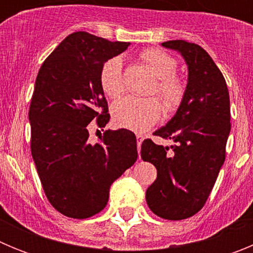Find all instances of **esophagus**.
Wrapping results in <instances>:
<instances>
[{
    "label": "esophagus",
    "instance_id": "esophagus-1",
    "mask_svg": "<svg viewBox=\"0 0 253 253\" xmlns=\"http://www.w3.org/2000/svg\"><path fill=\"white\" fill-rule=\"evenodd\" d=\"M137 139H138V143H137L138 151L140 152V146H142V142H143V135H142V134H137Z\"/></svg>",
    "mask_w": 253,
    "mask_h": 253
}]
</instances>
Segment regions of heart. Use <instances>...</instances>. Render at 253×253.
Instances as JSON below:
<instances>
[{
	"label": "heart",
	"instance_id": "b5f03b06",
	"mask_svg": "<svg viewBox=\"0 0 253 253\" xmlns=\"http://www.w3.org/2000/svg\"><path fill=\"white\" fill-rule=\"evenodd\" d=\"M143 62L158 78L154 91L169 110H173L184 97L185 86L175 76L177 62L172 55L161 49H147L140 54ZM102 90L110 97H119L125 90L122 57H113L105 62L100 72ZM161 104L156 99H140L126 96L113 107L115 123L123 128L144 131L157 123L161 116Z\"/></svg>",
	"mask_w": 253,
	"mask_h": 253
}]
</instances>
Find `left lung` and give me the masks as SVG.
<instances>
[{
	"label": "left lung",
	"mask_w": 253,
	"mask_h": 253,
	"mask_svg": "<svg viewBox=\"0 0 253 253\" xmlns=\"http://www.w3.org/2000/svg\"><path fill=\"white\" fill-rule=\"evenodd\" d=\"M162 46L180 53L187 66V84L176 114L154 135L173 146L142 143L140 157L153 163L157 178L147 189L146 200L156 215L181 220L204 207L225 160L231 131V105L222 72L207 51L185 40Z\"/></svg>",
	"instance_id": "left-lung-1"
}]
</instances>
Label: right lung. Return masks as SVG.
I'll use <instances>...</instances> for the list:
<instances>
[{"mask_svg":"<svg viewBox=\"0 0 253 253\" xmlns=\"http://www.w3.org/2000/svg\"><path fill=\"white\" fill-rule=\"evenodd\" d=\"M129 45L77 31L38 73L29 110L31 156L49 203L69 218L101 211L111 184L138 158L130 130H106L92 144L87 126L96 119L102 128L110 120L100 72L106 60Z\"/></svg>","mask_w":253,"mask_h":253,"instance_id":"right-lung-1","label":"right lung"}]
</instances>
